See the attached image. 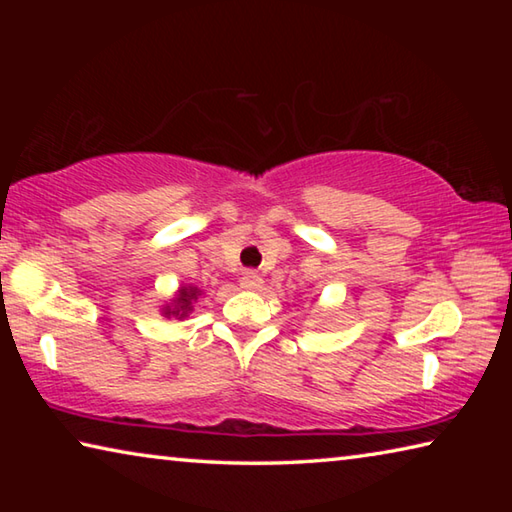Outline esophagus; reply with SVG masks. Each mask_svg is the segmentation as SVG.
I'll use <instances>...</instances> for the list:
<instances>
[{
	"mask_svg": "<svg viewBox=\"0 0 512 512\" xmlns=\"http://www.w3.org/2000/svg\"><path fill=\"white\" fill-rule=\"evenodd\" d=\"M262 284H264L262 275L255 273V271H246V273H244V277H241V287L248 289V291H257V289H262Z\"/></svg>",
	"mask_w": 512,
	"mask_h": 512,
	"instance_id": "esophagus-1",
	"label": "esophagus"
}]
</instances>
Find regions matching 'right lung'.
Here are the masks:
<instances>
[{"instance_id": "1", "label": "right lung", "mask_w": 512, "mask_h": 512, "mask_svg": "<svg viewBox=\"0 0 512 512\" xmlns=\"http://www.w3.org/2000/svg\"><path fill=\"white\" fill-rule=\"evenodd\" d=\"M201 296V291L196 287H183L178 291V298L171 302V307H164L162 314L164 316H176V318H185L189 311H192V302Z\"/></svg>"}]
</instances>
